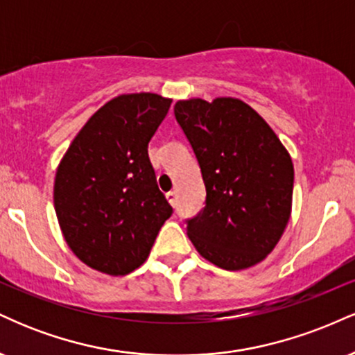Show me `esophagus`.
Returning <instances> with one entry per match:
<instances>
[{
	"label": "esophagus",
	"instance_id": "esophagus-1",
	"mask_svg": "<svg viewBox=\"0 0 355 355\" xmlns=\"http://www.w3.org/2000/svg\"><path fill=\"white\" fill-rule=\"evenodd\" d=\"M166 200H168L170 205L175 207L177 205V193H175V191H168V193H166Z\"/></svg>",
	"mask_w": 355,
	"mask_h": 355
}]
</instances>
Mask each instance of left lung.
I'll use <instances>...</instances> for the list:
<instances>
[{
	"label": "left lung",
	"mask_w": 355,
	"mask_h": 355,
	"mask_svg": "<svg viewBox=\"0 0 355 355\" xmlns=\"http://www.w3.org/2000/svg\"><path fill=\"white\" fill-rule=\"evenodd\" d=\"M173 110L207 190L205 207L187 225L191 243L225 270L262 262L292 214L291 153L267 121L239 98L178 100Z\"/></svg>",
	"instance_id": "left-lung-1"
}]
</instances>
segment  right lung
<instances>
[{"label": "right lung", "mask_w": 355, "mask_h": 355, "mask_svg": "<svg viewBox=\"0 0 355 355\" xmlns=\"http://www.w3.org/2000/svg\"><path fill=\"white\" fill-rule=\"evenodd\" d=\"M172 100L125 93L96 110L60 160L56 218L85 266L126 275L145 262L172 207L158 190L148 141Z\"/></svg>", "instance_id": "add662e5"}]
</instances>
